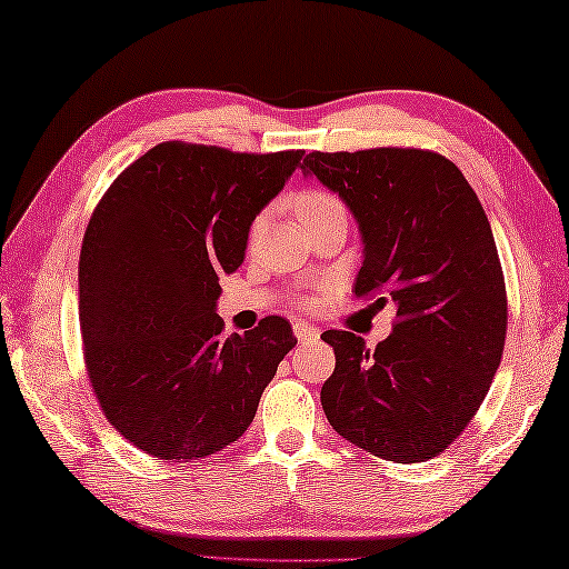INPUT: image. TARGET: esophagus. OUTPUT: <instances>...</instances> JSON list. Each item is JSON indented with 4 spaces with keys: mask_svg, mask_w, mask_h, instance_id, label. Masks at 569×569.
Wrapping results in <instances>:
<instances>
[{
    "mask_svg": "<svg viewBox=\"0 0 569 569\" xmlns=\"http://www.w3.org/2000/svg\"><path fill=\"white\" fill-rule=\"evenodd\" d=\"M293 333H296L298 340H301V343H316L318 336H320V330L313 328V326L303 323V320H296V323H293Z\"/></svg>",
    "mask_w": 569,
    "mask_h": 569,
    "instance_id": "1",
    "label": "esophagus"
}]
</instances>
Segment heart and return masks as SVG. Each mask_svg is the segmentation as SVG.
<instances>
[{"mask_svg":"<svg viewBox=\"0 0 569 569\" xmlns=\"http://www.w3.org/2000/svg\"><path fill=\"white\" fill-rule=\"evenodd\" d=\"M296 211H298V219H301L306 226H311L313 221L320 219V216L346 213V206L336 193H330L326 189H306L296 196ZM261 226H263V219H256L251 223V239H256L258 231H261Z\"/></svg>","mask_w":569,"mask_h":569,"instance_id":"1","label":"heart"}]
</instances>
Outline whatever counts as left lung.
Listing matches in <instances>:
<instances>
[{"label": "left lung", "mask_w": 569, "mask_h": 569, "mask_svg": "<svg viewBox=\"0 0 569 569\" xmlns=\"http://www.w3.org/2000/svg\"><path fill=\"white\" fill-rule=\"evenodd\" d=\"M306 173L348 203L363 233L358 298L398 306L376 350L326 330L336 368L320 406L338 436L392 462L452 446L498 373L508 291L488 216L450 159L430 149L311 151Z\"/></svg>", "instance_id": "1"}]
</instances>
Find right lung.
<instances>
[{
	"mask_svg": "<svg viewBox=\"0 0 569 569\" xmlns=\"http://www.w3.org/2000/svg\"><path fill=\"white\" fill-rule=\"evenodd\" d=\"M301 159L163 141L91 213L79 256L87 378L107 420L149 456L189 462L239 440L298 343L281 316L226 338L213 308L219 273L241 266L251 221Z\"/></svg>",
	"mask_w": 569,
	"mask_h": 569,
	"instance_id": "add662e5",
	"label": "right lung"
}]
</instances>
